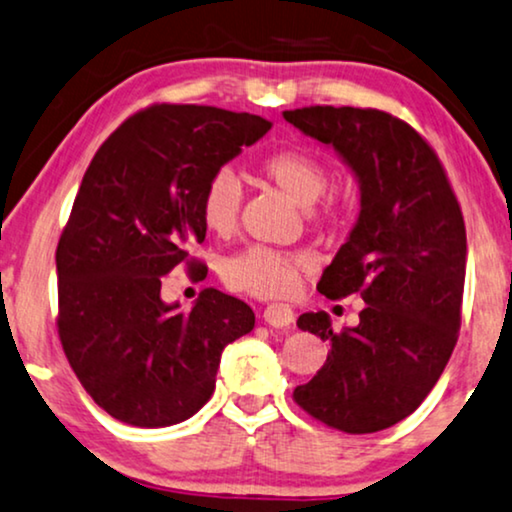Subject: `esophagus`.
Segmentation results:
<instances>
[{"instance_id":"obj_1","label":"esophagus","mask_w":512,"mask_h":512,"mask_svg":"<svg viewBox=\"0 0 512 512\" xmlns=\"http://www.w3.org/2000/svg\"><path fill=\"white\" fill-rule=\"evenodd\" d=\"M264 323L271 325V327H288L295 323V313L288 304H269L267 309L262 313Z\"/></svg>"}]
</instances>
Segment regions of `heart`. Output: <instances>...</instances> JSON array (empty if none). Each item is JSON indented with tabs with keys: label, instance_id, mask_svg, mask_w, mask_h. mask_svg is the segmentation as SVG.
<instances>
[{
	"label": "heart",
	"instance_id": "heart-1",
	"mask_svg": "<svg viewBox=\"0 0 512 512\" xmlns=\"http://www.w3.org/2000/svg\"><path fill=\"white\" fill-rule=\"evenodd\" d=\"M260 173L302 208L316 206L327 189V170L316 156L281 149L260 163ZM243 189L234 170L222 168L210 177L201 194V220L208 231L227 236L234 231L241 210ZM309 260L297 252H285L267 245H250L222 262V281L231 290L255 297H281L295 290L299 274Z\"/></svg>",
	"mask_w": 512,
	"mask_h": 512
}]
</instances>
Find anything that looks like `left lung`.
Wrapping results in <instances>:
<instances>
[{
	"instance_id": "8db88e82",
	"label": "left lung",
	"mask_w": 512,
	"mask_h": 512,
	"mask_svg": "<svg viewBox=\"0 0 512 512\" xmlns=\"http://www.w3.org/2000/svg\"><path fill=\"white\" fill-rule=\"evenodd\" d=\"M288 124L332 147L356 177L360 213L320 276L325 297L360 292V323L332 330L325 311L297 327L327 342L325 365L295 403L344 433H377L424 403L461 325L466 227L428 142L405 121L360 107H302Z\"/></svg>"
}]
</instances>
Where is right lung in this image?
<instances>
[{
	"label": "right lung",
	"instance_id": "add662e5",
	"mask_svg": "<svg viewBox=\"0 0 512 512\" xmlns=\"http://www.w3.org/2000/svg\"><path fill=\"white\" fill-rule=\"evenodd\" d=\"M271 128L248 112L154 105L102 142L56 250L58 335L86 393L140 428L180 424L215 391L224 346L255 313L208 288L192 311L163 302L161 281L206 238L201 194Z\"/></svg>",
	"mask_w": 512,
	"mask_h": 512
}]
</instances>
